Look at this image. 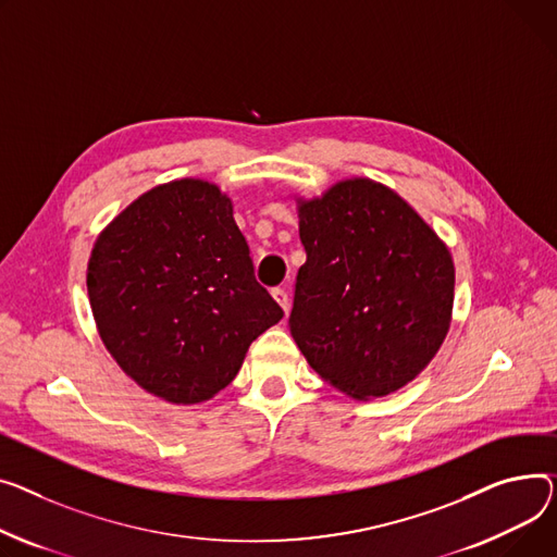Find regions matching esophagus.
I'll use <instances>...</instances> for the list:
<instances>
[{"mask_svg":"<svg viewBox=\"0 0 557 557\" xmlns=\"http://www.w3.org/2000/svg\"><path fill=\"white\" fill-rule=\"evenodd\" d=\"M271 295H273V300L282 307V311H284V313H288V307H290V302H288V293H286L284 288H273V290H271Z\"/></svg>","mask_w":557,"mask_h":557,"instance_id":"esophagus-1","label":"esophagus"}]
</instances>
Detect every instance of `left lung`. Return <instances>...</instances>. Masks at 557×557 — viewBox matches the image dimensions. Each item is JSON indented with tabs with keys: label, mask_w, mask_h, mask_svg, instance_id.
Listing matches in <instances>:
<instances>
[{
	"label": "left lung",
	"mask_w": 557,
	"mask_h": 557,
	"mask_svg": "<svg viewBox=\"0 0 557 557\" xmlns=\"http://www.w3.org/2000/svg\"><path fill=\"white\" fill-rule=\"evenodd\" d=\"M293 199L307 250L288 318L295 345L324 383L351 398L398 392L430 364L453 324L446 242L367 176Z\"/></svg>",
	"instance_id": "left-lung-1"
}]
</instances>
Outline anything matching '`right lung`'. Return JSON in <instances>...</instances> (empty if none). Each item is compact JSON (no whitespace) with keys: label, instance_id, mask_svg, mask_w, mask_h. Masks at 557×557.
<instances>
[{"label":"right lung","instance_id":"1","mask_svg":"<svg viewBox=\"0 0 557 557\" xmlns=\"http://www.w3.org/2000/svg\"><path fill=\"white\" fill-rule=\"evenodd\" d=\"M87 293L104 349L147 394L174 405L228 387L280 305L252 273L233 201L212 181L143 193L96 237Z\"/></svg>","mask_w":557,"mask_h":557}]
</instances>
